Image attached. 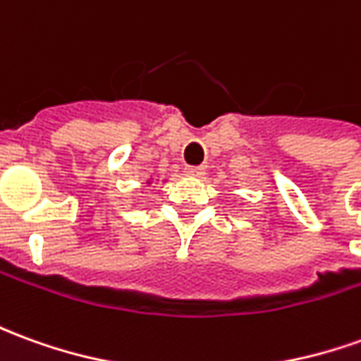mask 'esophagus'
<instances>
[{
    "instance_id": "esophagus-1",
    "label": "esophagus",
    "mask_w": 361,
    "mask_h": 361,
    "mask_svg": "<svg viewBox=\"0 0 361 361\" xmlns=\"http://www.w3.org/2000/svg\"><path fill=\"white\" fill-rule=\"evenodd\" d=\"M185 173H188L189 178H201V176L205 173V170H203L201 166H188V168H185Z\"/></svg>"
}]
</instances>
